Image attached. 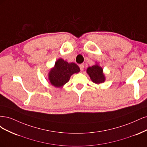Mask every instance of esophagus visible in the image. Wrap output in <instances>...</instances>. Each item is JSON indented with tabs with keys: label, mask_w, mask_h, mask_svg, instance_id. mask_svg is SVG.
Returning a JSON list of instances; mask_svg holds the SVG:
<instances>
[{
	"label": "esophagus",
	"mask_w": 147,
	"mask_h": 147,
	"mask_svg": "<svg viewBox=\"0 0 147 147\" xmlns=\"http://www.w3.org/2000/svg\"><path fill=\"white\" fill-rule=\"evenodd\" d=\"M79 68H80V71H83L84 70V64H80L79 65Z\"/></svg>",
	"instance_id": "1"
}]
</instances>
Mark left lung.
Here are the masks:
<instances>
[{
	"instance_id": "obj_1",
	"label": "left lung",
	"mask_w": 147,
	"mask_h": 147,
	"mask_svg": "<svg viewBox=\"0 0 147 147\" xmlns=\"http://www.w3.org/2000/svg\"><path fill=\"white\" fill-rule=\"evenodd\" d=\"M87 72L93 82L100 84L105 82V75L103 74L102 69L98 65H93L92 67L88 68Z\"/></svg>"
}]
</instances>
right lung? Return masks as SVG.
Segmentation results:
<instances>
[{
    "label": "right lung",
    "instance_id": "right-lung-1",
    "mask_svg": "<svg viewBox=\"0 0 147 147\" xmlns=\"http://www.w3.org/2000/svg\"><path fill=\"white\" fill-rule=\"evenodd\" d=\"M79 71V67L76 63H69L62 59H60L55 62L54 67L50 71L49 80L54 87H60L68 82L71 76Z\"/></svg>",
    "mask_w": 147,
    "mask_h": 147
}]
</instances>
